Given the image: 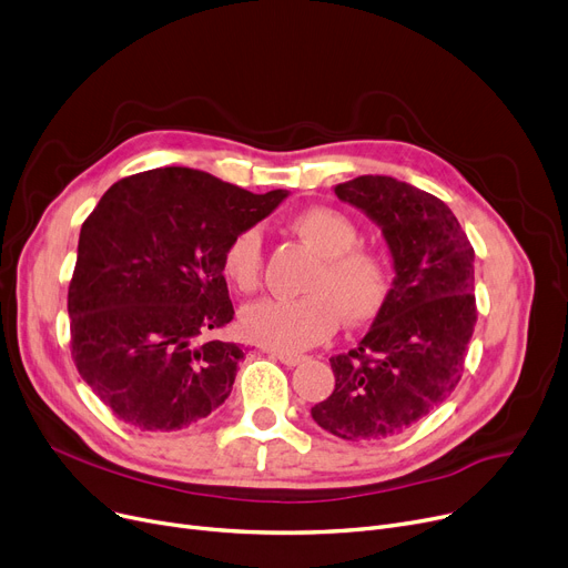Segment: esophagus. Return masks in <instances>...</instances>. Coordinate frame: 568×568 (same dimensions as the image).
<instances>
[{
  "instance_id": "34e87169",
  "label": "esophagus",
  "mask_w": 568,
  "mask_h": 568,
  "mask_svg": "<svg viewBox=\"0 0 568 568\" xmlns=\"http://www.w3.org/2000/svg\"><path fill=\"white\" fill-rule=\"evenodd\" d=\"M268 356H274V359H278L281 364L285 366H300L304 362L302 354H292V352H268Z\"/></svg>"
}]
</instances>
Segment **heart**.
Returning a JSON list of instances; mask_svg holds the SVG:
<instances>
[{
    "mask_svg": "<svg viewBox=\"0 0 568 568\" xmlns=\"http://www.w3.org/2000/svg\"><path fill=\"white\" fill-rule=\"evenodd\" d=\"M290 230L320 255L300 300H264L242 315L244 334L281 352H302L329 338L343 320L362 326L379 315L394 287V264L384 251L359 244L362 230L332 206H313L290 219ZM262 234L244 227L223 248V274L244 294L262 285Z\"/></svg>",
    "mask_w": 568,
    "mask_h": 568,
    "instance_id": "heart-1",
    "label": "heart"
}]
</instances>
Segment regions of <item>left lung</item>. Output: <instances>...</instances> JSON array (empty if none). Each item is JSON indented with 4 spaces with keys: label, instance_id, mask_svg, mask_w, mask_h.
Returning a JSON list of instances; mask_svg holds the SVG:
<instances>
[{
    "label": "left lung",
    "instance_id": "8db88e82",
    "mask_svg": "<svg viewBox=\"0 0 568 568\" xmlns=\"http://www.w3.org/2000/svg\"><path fill=\"white\" fill-rule=\"evenodd\" d=\"M336 195L382 227L396 278L371 332L332 356V396L311 414L343 439H386L419 424L454 394L476 324L474 248L439 197L364 174Z\"/></svg>",
    "mask_w": 568,
    "mask_h": 568
}]
</instances>
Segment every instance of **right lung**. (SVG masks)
Here are the masks:
<instances>
[{
    "instance_id": "right-lung-1",
    "label": "right lung",
    "mask_w": 568,
    "mask_h": 568,
    "mask_svg": "<svg viewBox=\"0 0 568 568\" xmlns=\"http://www.w3.org/2000/svg\"><path fill=\"white\" fill-rule=\"evenodd\" d=\"M285 195L159 168L119 179L87 216L69 283L71 356L119 422L170 433L225 403L244 345L204 341L234 317L223 248Z\"/></svg>"
}]
</instances>
